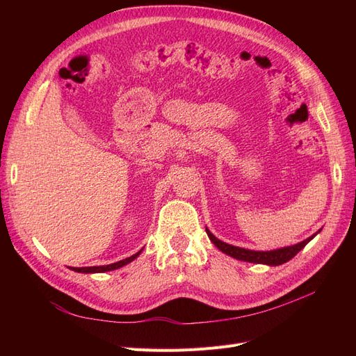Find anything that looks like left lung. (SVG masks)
I'll return each instance as SVG.
<instances>
[{
	"label": "left lung",
	"instance_id": "8db88e82",
	"mask_svg": "<svg viewBox=\"0 0 356 356\" xmlns=\"http://www.w3.org/2000/svg\"><path fill=\"white\" fill-rule=\"evenodd\" d=\"M319 232H316L315 234H312L310 238H307L306 241L300 242V243H296L293 246L279 248V250H273V251H252V250H245V248H239V246H233V245L225 243V242L215 238V236L207 229V233L209 236L211 242L215 246H217L221 252L236 258V260L248 261V263H255V264H267V266H279V264H284V263L289 261L291 258L296 257L301 250H303V248L312 239H314Z\"/></svg>",
	"mask_w": 356,
	"mask_h": 356
}]
</instances>
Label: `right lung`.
I'll return each instance as SVG.
<instances>
[{"mask_svg":"<svg viewBox=\"0 0 356 356\" xmlns=\"http://www.w3.org/2000/svg\"><path fill=\"white\" fill-rule=\"evenodd\" d=\"M141 254V251H138L136 254L124 258V260H120L113 264H106V266H93V267H72L71 270L79 272V273H104V272H110V270H115V268H120L126 264H129L131 261H134L135 258Z\"/></svg>","mask_w":356,"mask_h":356,"instance_id":"obj_1","label":"right lung"}]
</instances>
